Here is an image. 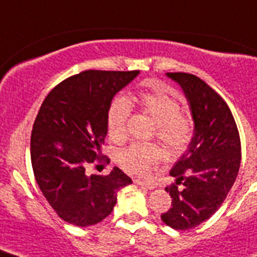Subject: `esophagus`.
Listing matches in <instances>:
<instances>
[{
    "mask_svg": "<svg viewBox=\"0 0 257 257\" xmlns=\"http://www.w3.org/2000/svg\"><path fill=\"white\" fill-rule=\"evenodd\" d=\"M135 184H138V185H140V187H144L147 188V189L152 190L156 188V184L151 183V181H144V180H139V179H136L135 180Z\"/></svg>",
    "mask_w": 257,
    "mask_h": 257,
    "instance_id": "34e87169",
    "label": "esophagus"
}]
</instances>
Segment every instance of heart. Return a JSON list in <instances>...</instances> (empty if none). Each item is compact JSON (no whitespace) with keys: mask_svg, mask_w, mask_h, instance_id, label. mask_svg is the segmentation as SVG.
<instances>
[{"mask_svg":"<svg viewBox=\"0 0 257 257\" xmlns=\"http://www.w3.org/2000/svg\"><path fill=\"white\" fill-rule=\"evenodd\" d=\"M135 103L143 112L156 122L157 136L165 143L171 153H180L192 140V122L181 113V105L175 96L161 83L152 90L142 91L135 97ZM131 113V103L124 96H115L109 104L106 113L108 133L112 139H121L126 135L127 121ZM162 156L161 149L154 144L135 143L118 152V163L131 174H144L149 166Z\"/></svg>","mask_w":257,"mask_h":257,"instance_id":"b5f03b06","label":"heart"}]
</instances>
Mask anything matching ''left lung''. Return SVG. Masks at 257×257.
<instances>
[{"label": "left lung", "instance_id": "1", "mask_svg": "<svg viewBox=\"0 0 257 257\" xmlns=\"http://www.w3.org/2000/svg\"><path fill=\"white\" fill-rule=\"evenodd\" d=\"M166 76L187 97L194 131L188 149L170 171L176 178L166 188L172 205L161 219L170 228L187 230L210 219L225 201L239 171L240 140L230 109L207 83L189 73Z\"/></svg>", "mask_w": 257, "mask_h": 257}]
</instances>
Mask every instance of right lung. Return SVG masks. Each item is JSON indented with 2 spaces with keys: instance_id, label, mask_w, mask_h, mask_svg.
I'll use <instances>...</instances> for the list:
<instances>
[{
  "instance_id": "add662e5",
  "label": "right lung",
  "mask_w": 257,
  "mask_h": 257,
  "mask_svg": "<svg viewBox=\"0 0 257 257\" xmlns=\"http://www.w3.org/2000/svg\"><path fill=\"white\" fill-rule=\"evenodd\" d=\"M139 73L86 70L52 88L41 105L31 136L32 167L46 201L69 224L100 222L113 211L118 190L133 184L118 167L106 176L87 175L86 167L105 160L109 104Z\"/></svg>"
}]
</instances>
